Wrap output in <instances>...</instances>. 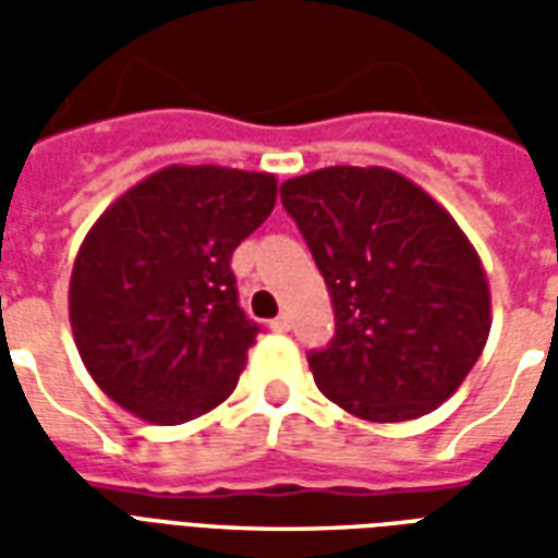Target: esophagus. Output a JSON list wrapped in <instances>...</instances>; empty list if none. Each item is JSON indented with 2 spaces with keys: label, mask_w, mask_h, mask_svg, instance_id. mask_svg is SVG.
Listing matches in <instances>:
<instances>
[{
  "label": "esophagus",
  "mask_w": 558,
  "mask_h": 558,
  "mask_svg": "<svg viewBox=\"0 0 558 558\" xmlns=\"http://www.w3.org/2000/svg\"><path fill=\"white\" fill-rule=\"evenodd\" d=\"M290 326H292L290 314H280L278 319H271V323H268V328H271V331H290Z\"/></svg>",
  "instance_id": "1"
}]
</instances>
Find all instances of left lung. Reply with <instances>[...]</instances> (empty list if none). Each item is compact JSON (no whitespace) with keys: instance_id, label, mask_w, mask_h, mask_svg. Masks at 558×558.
Masks as SVG:
<instances>
[{"instance_id":"1","label":"left lung","mask_w":558,"mask_h":558,"mask_svg":"<svg viewBox=\"0 0 558 558\" xmlns=\"http://www.w3.org/2000/svg\"><path fill=\"white\" fill-rule=\"evenodd\" d=\"M280 199L335 307V340L307 355L319 391L376 424L451 398L490 335L487 275L457 220L386 167L295 175Z\"/></svg>"}]
</instances>
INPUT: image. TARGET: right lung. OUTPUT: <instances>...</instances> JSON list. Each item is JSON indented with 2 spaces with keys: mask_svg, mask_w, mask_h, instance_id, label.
Masks as SVG:
<instances>
[{
  "mask_svg": "<svg viewBox=\"0 0 558 558\" xmlns=\"http://www.w3.org/2000/svg\"><path fill=\"white\" fill-rule=\"evenodd\" d=\"M271 172L170 163L113 199L80 244L68 287L74 343L122 410L184 424L230 398L259 328L230 256L271 215Z\"/></svg>",
  "mask_w": 558,
  "mask_h": 558,
  "instance_id": "1",
  "label": "right lung"
}]
</instances>
